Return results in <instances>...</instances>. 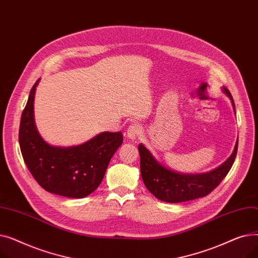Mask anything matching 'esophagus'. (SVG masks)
Masks as SVG:
<instances>
[{"instance_id": "34e87169", "label": "esophagus", "mask_w": 258, "mask_h": 258, "mask_svg": "<svg viewBox=\"0 0 258 258\" xmlns=\"http://www.w3.org/2000/svg\"><path fill=\"white\" fill-rule=\"evenodd\" d=\"M140 133H141V127H140V125H138V124H131L130 126H128V128H127V131H126V136L130 138V139H132V140H135L136 139L139 135H140Z\"/></svg>"}]
</instances>
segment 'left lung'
I'll use <instances>...</instances> for the list:
<instances>
[{
    "instance_id": "1",
    "label": "left lung",
    "mask_w": 258,
    "mask_h": 258,
    "mask_svg": "<svg viewBox=\"0 0 258 258\" xmlns=\"http://www.w3.org/2000/svg\"><path fill=\"white\" fill-rule=\"evenodd\" d=\"M225 94L231 99L233 110L235 105L231 93L223 88ZM238 139L234 151L229 159L218 168L206 173L185 174L172 171L161 165L152 153L143 144H139L140 170L144 185L157 199L167 203H181L208 196L220 185L231 169L237 154Z\"/></svg>"
}]
</instances>
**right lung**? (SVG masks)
Listing matches in <instances>:
<instances>
[{
	"instance_id": "obj_1",
	"label": "right lung",
	"mask_w": 258,
	"mask_h": 258,
	"mask_svg": "<svg viewBox=\"0 0 258 258\" xmlns=\"http://www.w3.org/2000/svg\"><path fill=\"white\" fill-rule=\"evenodd\" d=\"M38 81L30 91L21 117L19 141L24 162L46 191L67 198H85L100 185L113 155L123 142V135L104 132L71 147L48 144L37 132L33 116Z\"/></svg>"
}]
</instances>
